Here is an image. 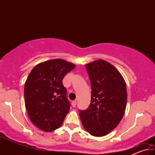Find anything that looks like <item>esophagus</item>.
<instances>
[{
  "mask_svg": "<svg viewBox=\"0 0 155 155\" xmlns=\"http://www.w3.org/2000/svg\"><path fill=\"white\" fill-rule=\"evenodd\" d=\"M72 107H76V105H77V101H72Z\"/></svg>",
  "mask_w": 155,
  "mask_h": 155,
  "instance_id": "1",
  "label": "esophagus"
}]
</instances>
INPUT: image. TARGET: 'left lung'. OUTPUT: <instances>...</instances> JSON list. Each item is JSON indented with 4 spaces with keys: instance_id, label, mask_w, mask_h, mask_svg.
Here are the masks:
<instances>
[{
    "instance_id": "8db88e82",
    "label": "left lung",
    "mask_w": 155,
    "mask_h": 155,
    "mask_svg": "<svg viewBox=\"0 0 155 155\" xmlns=\"http://www.w3.org/2000/svg\"><path fill=\"white\" fill-rule=\"evenodd\" d=\"M85 68L91 83V103L87 109L78 110L79 115L90 135L102 137L121 121L127 106V87L118 70L104 60H96Z\"/></svg>"
}]
</instances>
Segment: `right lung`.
<instances>
[{
    "label": "right lung",
    "mask_w": 155,
    "mask_h": 155,
    "mask_svg": "<svg viewBox=\"0 0 155 155\" xmlns=\"http://www.w3.org/2000/svg\"><path fill=\"white\" fill-rule=\"evenodd\" d=\"M75 65L61 59L40 63L33 68L25 84V102L33 124L46 132L62 125L70 103L62 81Z\"/></svg>",
    "instance_id": "1"
}]
</instances>
